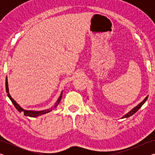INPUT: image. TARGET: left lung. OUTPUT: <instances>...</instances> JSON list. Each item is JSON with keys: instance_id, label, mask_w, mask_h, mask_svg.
<instances>
[{"instance_id": "obj_1", "label": "left lung", "mask_w": 155, "mask_h": 155, "mask_svg": "<svg viewBox=\"0 0 155 155\" xmlns=\"http://www.w3.org/2000/svg\"><path fill=\"white\" fill-rule=\"evenodd\" d=\"M148 96H147L146 98H145V99H144L142 102H141V103L139 104L138 105H137L135 107H134V108H133V109H131L130 111L129 112H128L127 114L124 115H123V117H122V118H126V117H128L131 116V115H133L134 114H135V113L137 112L138 110L141 108V106H142L143 104L146 103V101H147V99H148Z\"/></svg>"}]
</instances>
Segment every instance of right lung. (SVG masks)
<instances>
[{"mask_svg": "<svg viewBox=\"0 0 155 155\" xmlns=\"http://www.w3.org/2000/svg\"><path fill=\"white\" fill-rule=\"evenodd\" d=\"M5 88H6V92L7 93V96L9 98V99L11 100V101L12 102V103L14 104V107L16 108V109L18 110L19 112H24V115L25 116H28V117H38V116H40V115H41L43 114H47V113L48 112H51L52 109H53V107H51V109H46V110H42V111H32V110H25L24 109H22V107H21L19 104H18L16 102H15L14 99L12 98V97L11 96V95L9 94V87H8V81H7V78L6 77V81H5ZM62 94H63V91H61V95H60L59 98L57 100V101L56 102L55 104H54V107L55 108V107L58 105L59 104L60 101H61V97H62Z\"/></svg>", "mask_w": 155, "mask_h": 155, "instance_id": "right-lung-1", "label": "right lung"}]
</instances>
